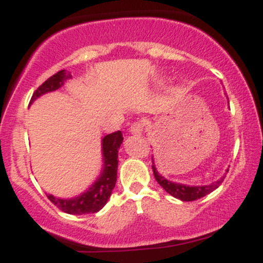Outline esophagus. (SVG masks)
Segmentation results:
<instances>
[{
  "instance_id": "obj_1",
  "label": "esophagus",
  "mask_w": 263,
  "mask_h": 263,
  "mask_svg": "<svg viewBox=\"0 0 263 263\" xmlns=\"http://www.w3.org/2000/svg\"><path fill=\"white\" fill-rule=\"evenodd\" d=\"M143 122H134L129 127V134L135 135V136H140L143 131Z\"/></svg>"
}]
</instances>
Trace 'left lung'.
<instances>
[{
	"instance_id": "1",
	"label": "left lung",
	"mask_w": 263,
	"mask_h": 263,
	"mask_svg": "<svg viewBox=\"0 0 263 263\" xmlns=\"http://www.w3.org/2000/svg\"><path fill=\"white\" fill-rule=\"evenodd\" d=\"M152 170H153V174H155L156 180L158 182L159 185L162 186L168 194H171L172 197L179 199L182 201H193L197 200V199H200L208 195L209 193L214 192L216 188H219L220 184L222 183L225 176H222L219 180L216 182H213L209 185H186V184H182V183H176V182H171V180L165 179L162 174L158 173L157 171L156 164H155V159H153L152 156ZM229 170H226V173H228Z\"/></svg>"
}]
</instances>
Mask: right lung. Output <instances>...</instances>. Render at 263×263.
<instances>
[{"label": "right lung", "mask_w": 263, "mask_h": 263, "mask_svg": "<svg viewBox=\"0 0 263 263\" xmlns=\"http://www.w3.org/2000/svg\"><path fill=\"white\" fill-rule=\"evenodd\" d=\"M71 79L70 71L60 70L49 79L45 80L33 93L29 105L47 92H52L64 85V81ZM123 141L121 131L106 135L101 140L102 148V171L98 179L89 189L80 195L70 199L57 198L52 194H47L48 199L58 206L60 210L71 215H84V214L98 213L105 206L115 188L117 179V164H119V149Z\"/></svg>", "instance_id": "add662e5"}]
</instances>
